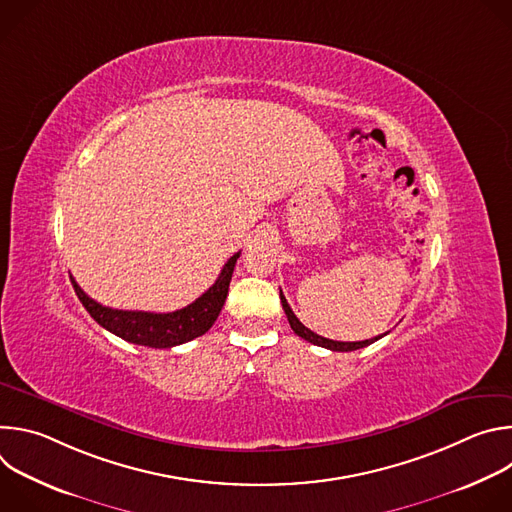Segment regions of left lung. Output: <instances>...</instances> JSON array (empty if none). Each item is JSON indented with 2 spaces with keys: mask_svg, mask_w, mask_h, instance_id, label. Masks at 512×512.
I'll return each mask as SVG.
<instances>
[{
  "mask_svg": "<svg viewBox=\"0 0 512 512\" xmlns=\"http://www.w3.org/2000/svg\"><path fill=\"white\" fill-rule=\"evenodd\" d=\"M279 298H281V306H283V312H285V316H287V322H289L291 330H294L298 336H302L304 340L316 344V346H322V348H328V350H334V352H350V350H358V348L369 346V344H373V342H377L379 338L385 336V334H381V336H375V338H369V340H362V342H338V340H330V338L318 336L316 332H312L310 328H306V326L298 320V316H296L294 312H291V308H289V304H287V300H285L281 289H279Z\"/></svg>",
  "mask_w": 512,
  "mask_h": 512,
  "instance_id": "1",
  "label": "left lung"
}]
</instances>
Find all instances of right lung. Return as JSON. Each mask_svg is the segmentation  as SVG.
<instances>
[{"label":"right lung","mask_w":512,"mask_h":512,"mask_svg":"<svg viewBox=\"0 0 512 512\" xmlns=\"http://www.w3.org/2000/svg\"><path fill=\"white\" fill-rule=\"evenodd\" d=\"M239 255L241 253H235L225 263V267L221 269V275H218L212 287H208L196 302L168 314L107 308L95 302L93 298H89L79 287L75 277H70V281L77 291L79 300L83 302L85 310L105 330L113 332L115 336L131 344H141L150 348H172L202 336L216 322L218 314H221L225 306V300L229 294V283H231Z\"/></svg>","instance_id":"obj_1"}]
</instances>
